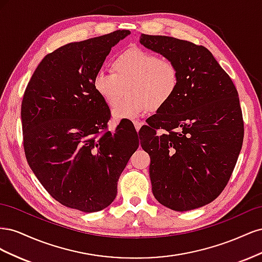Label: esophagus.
<instances>
[{
    "label": "esophagus",
    "mask_w": 262,
    "mask_h": 262,
    "mask_svg": "<svg viewBox=\"0 0 262 262\" xmlns=\"http://www.w3.org/2000/svg\"><path fill=\"white\" fill-rule=\"evenodd\" d=\"M133 124H134V128H136V130L139 132V130L141 129V126H142V123L139 122V121H133Z\"/></svg>",
    "instance_id": "obj_1"
}]
</instances>
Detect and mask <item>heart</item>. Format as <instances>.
<instances>
[{
  "label": "heart",
  "instance_id": "heart-1",
  "mask_svg": "<svg viewBox=\"0 0 262 262\" xmlns=\"http://www.w3.org/2000/svg\"><path fill=\"white\" fill-rule=\"evenodd\" d=\"M113 73L98 71L93 87L105 104L113 108L127 90L129 96L114 110L115 119H137L167 106L177 94L180 75L175 62L137 48L126 49L112 60Z\"/></svg>",
  "mask_w": 262,
  "mask_h": 262
}]
</instances>
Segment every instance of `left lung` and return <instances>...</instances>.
<instances>
[{
    "label": "left lung",
    "instance_id": "1",
    "mask_svg": "<svg viewBox=\"0 0 262 262\" xmlns=\"http://www.w3.org/2000/svg\"><path fill=\"white\" fill-rule=\"evenodd\" d=\"M140 42L175 62L180 75L175 97L139 132L153 194L173 211L203 207L223 191L241 153L238 93L205 47L145 34Z\"/></svg>",
    "mask_w": 262,
    "mask_h": 262
}]
</instances>
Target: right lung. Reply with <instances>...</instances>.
I'll return each mask as SVG.
<instances>
[{
    "label": "right lung",
    "mask_w": 262,
    "mask_h": 262,
    "mask_svg": "<svg viewBox=\"0 0 262 262\" xmlns=\"http://www.w3.org/2000/svg\"><path fill=\"white\" fill-rule=\"evenodd\" d=\"M128 35L116 30L60 47L39 63L24 93L26 160L48 193L68 208L91 213L112 204L139 147L130 121L108 130L110 109L93 87L112 47Z\"/></svg>",
    "instance_id": "obj_1"
}]
</instances>
